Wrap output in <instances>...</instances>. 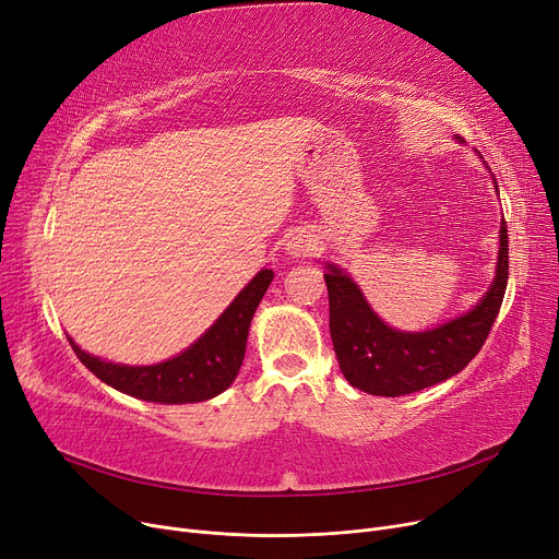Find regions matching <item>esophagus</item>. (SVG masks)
Wrapping results in <instances>:
<instances>
[{"instance_id":"1","label":"esophagus","mask_w":559,"mask_h":559,"mask_svg":"<svg viewBox=\"0 0 559 559\" xmlns=\"http://www.w3.org/2000/svg\"><path fill=\"white\" fill-rule=\"evenodd\" d=\"M314 251V240L312 235L299 230V233H292L287 242H285V253L289 258H308Z\"/></svg>"}]
</instances>
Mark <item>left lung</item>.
Returning a JSON list of instances; mask_svg holds the SVG:
<instances>
[{
	"label": "left lung",
	"instance_id": "left-lung-1",
	"mask_svg": "<svg viewBox=\"0 0 559 559\" xmlns=\"http://www.w3.org/2000/svg\"><path fill=\"white\" fill-rule=\"evenodd\" d=\"M493 188L498 192V186ZM324 281L333 348L344 378L373 396L413 394L460 373L485 344L508 287V226L501 222L496 276L483 299L430 331L409 333L385 324L358 283L335 262H326Z\"/></svg>",
	"mask_w": 559,
	"mask_h": 559
}]
</instances>
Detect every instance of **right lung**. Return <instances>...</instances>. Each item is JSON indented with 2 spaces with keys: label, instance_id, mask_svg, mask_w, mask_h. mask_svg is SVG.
Here are the masks:
<instances>
[{
  "label": "right lung",
  "instance_id": "obj_1",
  "mask_svg": "<svg viewBox=\"0 0 559 559\" xmlns=\"http://www.w3.org/2000/svg\"><path fill=\"white\" fill-rule=\"evenodd\" d=\"M274 281V272L262 267L235 297L228 308L215 319V324L192 342L179 356L158 365H122L85 354L74 344L76 358L91 369L102 383L112 390L165 405L199 403L222 394L238 376L253 312L264 292Z\"/></svg>",
  "mask_w": 559,
  "mask_h": 559
}]
</instances>
